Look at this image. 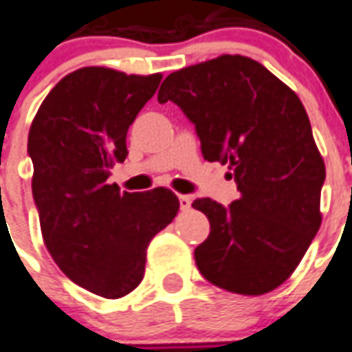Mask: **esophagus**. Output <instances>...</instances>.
<instances>
[{"mask_svg":"<svg viewBox=\"0 0 352 352\" xmlns=\"http://www.w3.org/2000/svg\"><path fill=\"white\" fill-rule=\"evenodd\" d=\"M178 201H180L182 210H189L191 208V197L189 195H178Z\"/></svg>","mask_w":352,"mask_h":352,"instance_id":"esophagus-1","label":"esophagus"}]
</instances>
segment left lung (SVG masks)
Masks as SVG:
<instances>
[{
  "label": "left lung",
  "instance_id": "1",
  "mask_svg": "<svg viewBox=\"0 0 352 352\" xmlns=\"http://www.w3.org/2000/svg\"><path fill=\"white\" fill-rule=\"evenodd\" d=\"M157 100L184 111L204 159L228 164L241 191L228 206L193 201L210 221V235L195 248L201 275L233 294L275 290L322 221L326 168L298 94L260 62L223 54L170 74Z\"/></svg>",
  "mask_w": 352,
  "mask_h": 352
}]
</instances>
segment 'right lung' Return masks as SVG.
Returning <instances> with one entry per match:
<instances>
[{
  "mask_svg": "<svg viewBox=\"0 0 352 352\" xmlns=\"http://www.w3.org/2000/svg\"><path fill=\"white\" fill-rule=\"evenodd\" d=\"M161 74L81 68L66 76L30 126L32 195L47 250L69 280L117 300L144 278L149 241L180 208L164 188L119 191L109 168L126 159V131Z\"/></svg>",
  "mask_w": 352,
  "mask_h": 352,
  "instance_id": "add662e5",
  "label": "right lung"
}]
</instances>
